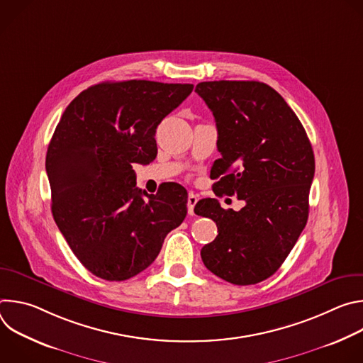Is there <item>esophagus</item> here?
Listing matches in <instances>:
<instances>
[{"instance_id": "34e87169", "label": "esophagus", "mask_w": 363, "mask_h": 363, "mask_svg": "<svg viewBox=\"0 0 363 363\" xmlns=\"http://www.w3.org/2000/svg\"><path fill=\"white\" fill-rule=\"evenodd\" d=\"M198 195H195L194 192H189L188 194V202H186V205H188V214L189 216H194V206H195V203L198 202Z\"/></svg>"}]
</instances>
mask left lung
Returning a JSON list of instances; mask_svg holds the SVG:
<instances>
[{
    "instance_id": "1",
    "label": "left lung",
    "mask_w": 363,
    "mask_h": 363,
    "mask_svg": "<svg viewBox=\"0 0 363 363\" xmlns=\"http://www.w3.org/2000/svg\"><path fill=\"white\" fill-rule=\"evenodd\" d=\"M195 91L218 130L214 192L245 201L240 211L221 208L216 198L198 201L195 214L214 220L218 228L201 258L228 283H260L280 269L307 223L312 145L286 100L266 83L202 82Z\"/></svg>"
}]
</instances>
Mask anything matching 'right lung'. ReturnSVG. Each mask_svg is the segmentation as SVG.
Here are the masks:
<instances>
[{
  "mask_svg": "<svg viewBox=\"0 0 363 363\" xmlns=\"http://www.w3.org/2000/svg\"><path fill=\"white\" fill-rule=\"evenodd\" d=\"M192 89L149 80L90 86L66 108L50 140L55 221L79 262L103 280H128L149 267L186 216L184 186L169 182L149 195L135 186L132 165L155 160L158 125Z\"/></svg>",
  "mask_w": 363,
  "mask_h": 363,
  "instance_id": "add662e5",
  "label": "right lung"
}]
</instances>
